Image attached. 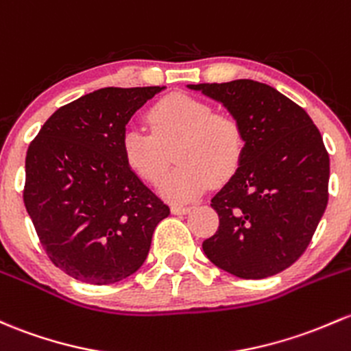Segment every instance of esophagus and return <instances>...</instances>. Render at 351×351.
<instances>
[{
  "label": "esophagus",
  "mask_w": 351,
  "mask_h": 351,
  "mask_svg": "<svg viewBox=\"0 0 351 351\" xmlns=\"http://www.w3.org/2000/svg\"><path fill=\"white\" fill-rule=\"evenodd\" d=\"M191 210V206L188 205H173L171 206V212L175 213V215H183V213H188Z\"/></svg>",
  "instance_id": "1"
}]
</instances>
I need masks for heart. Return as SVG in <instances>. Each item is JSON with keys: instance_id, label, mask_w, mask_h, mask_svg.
<instances>
[{"instance_id": "1", "label": "heart", "mask_w": 351, "mask_h": 351, "mask_svg": "<svg viewBox=\"0 0 351 351\" xmlns=\"http://www.w3.org/2000/svg\"><path fill=\"white\" fill-rule=\"evenodd\" d=\"M151 132L128 128L123 151L128 165L146 180H156L168 168L171 153L180 163L158 182V190L173 202L197 198L208 185L227 180L243 153V129L230 112H215L208 102L185 94L158 101L147 112Z\"/></svg>"}]
</instances>
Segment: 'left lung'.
Wrapping results in <instances>:
<instances>
[{
    "instance_id": "left-lung-1",
    "label": "left lung",
    "mask_w": 351,
    "mask_h": 351,
    "mask_svg": "<svg viewBox=\"0 0 351 351\" xmlns=\"http://www.w3.org/2000/svg\"><path fill=\"white\" fill-rule=\"evenodd\" d=\"M241 121L239 168L212 198L219 230L202 243L217 267L264 279L296 263L328 204L330 156L318 128L267 84L241 79L188 86Z\"/></svg>"
}]
</instances>
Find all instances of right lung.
I'll use <instances>...</instances> for the list:
<instances>
[{"mask_svg": "<svg viewBox=\"0 0 351 351\" xmlns=\"http://www.w3.org/2000/svg\"><path fill=\"white\" fill-rule=\"evenodd\" d=\"M163 88H99L55 110L29 143L25 206L47 256L77 281L134 274L169 215L123 151L132 114Z\"/></svg>", "mask_w": 351, "mask_h": 351, "instance_id": "add662e5", "label": "right lung"}]
</instances>
